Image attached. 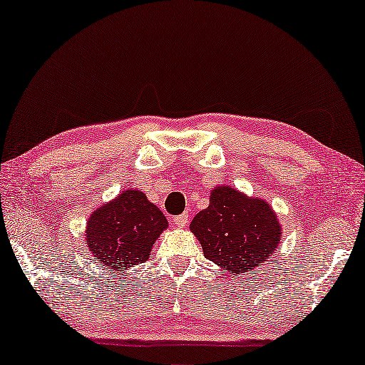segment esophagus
<instances>
[{
    "label": "esophagus",
    "mask_w": 365,
    "mask_h": 365,
    "mask_svg": "<svg viewBox=\"0 0 365 365\" xmlns=\"http://www.w3.org/2000/svg\"><path fill=\"white\" fill-rule=\"evenodd\" d=\"M173 222L178 226V228H184L189 223V215L187 213H182V215H178V217L173 218Z\"/></svg>",
    "instance_id": "obj_1"
}]
</instances>
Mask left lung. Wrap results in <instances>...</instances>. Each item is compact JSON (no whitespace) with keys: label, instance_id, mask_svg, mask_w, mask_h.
<instances>
[{"label":"left lung","instance_id":"8db88e82","mask_svg":"<svg viewBox=\"0 0 365 365\" xmlns=\"http://www.w3.org/2000/svg\"><path fill=\"white\" fill-rule=\"evenodd\" d=\"M190 231L200 241L205 259L237 277L267 265L282 226L267 202L222 186L212 192L210 205L195 215Z\"/></svg>","mask_w":365,"mask_h":365}]
</instances>
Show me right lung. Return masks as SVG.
Segmentation results:
<instances>
[{"label":"right lung","mask_w":365,"mask_h":365,"mask_svg":"<svg viewBox=\"0 0 365 365\" xmlns=\"http://www.w3.org/2000/svg\"><path fill=\"white\" fill-rule=\"evenodd\" d=\"M168 222L139 190H124L116 200L92 213L87 223V247L110 273L143 264Z\"/></svg>","instance_id":"1"}]
</instances>
